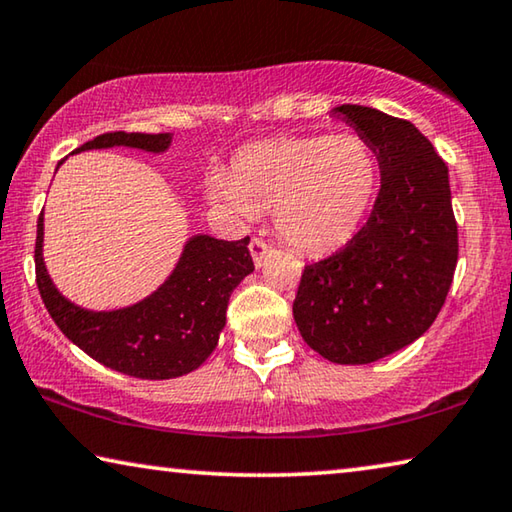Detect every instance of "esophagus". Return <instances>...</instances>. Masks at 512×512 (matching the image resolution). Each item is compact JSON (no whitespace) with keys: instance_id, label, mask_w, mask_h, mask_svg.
I'll list each match as a JSON object with an SVG mask.
<instances>
[{"instance_id":"1","label":"esophagus","mask_w":512,"mask_h":512,"mask_svg":"<svg viewBox=\"0 0 512 512\" xmlns=\"http://www.w3.org/2000/svg\"><path fill=\"white\" fill-rule=\"evenodd\" d=\"M266 253H269V243L262 241V239H253V241H250V255H253L255 266H262Z\"/></svg>"}]
</instances>
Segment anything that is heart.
<instances>
[{
    "instance_id": "heart-1",
    "label": "heart",
    "mask_w": 512,
    "mask_h": 512,
    "mask_svg": "<svg viewBox=\"0 0 512 512\" xmlns=\"http://www.w3.org/2000/svg\"><path fill=\"white\" fill-rule=\"evenodd\" d=\"M376 189V152L358 134L255 143L237 154L232 173L216 168L207 177L209 198L234 221L253 223L273 209L280 237L307 253L351 239Z\"/></svg>"
}]
</instances>
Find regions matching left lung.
Wrapping results in <instances>:
<instances>
[{
  "mask_svg": "<svg viewBox=\"0 0 512 512\" xmlns=\"http://www.w3.org/2000/svg\"><path fill=\"white\" fill-rule=\"evenodd\" d=\"M371 145L380 191L369 221L342 250L305 266L294 321L335 364H369L433 326L458 264L449 168L408 120L342 104L332 109Z\"/></svg>",
  "mask_w": 512,
  "mask_h": 512,
  "instance_id": "left-lung-1",
  "label": "left lung"
}]
</instances>
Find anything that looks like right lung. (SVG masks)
Returning a JSON list of instances; mask_svg holds the SVG:
<instances>
[{"label": "right lung", "mask_w": 512, "mask_h": 512, "mask_svg": "<svg viewBox=\"0 0 512 512\" xmlns=\"http://www.w3.org/2000/svg\"><path fill=\"white\" fill-rule=\"evenodd\" d=\"M170 134L111 132L75 152L134 148L161 154ZM63 161H59V166ZM56 166V168H59ZM45 218L38 216L36 282L40 298L72 344L104 367L143 380H168L196 371L218 344L232 291L255 271L248 243L193 234L168 278L150 296L120 310H86L56 289L43 257Z\"/></svg>", "instance_id": "add662e5"}]
</instances>
